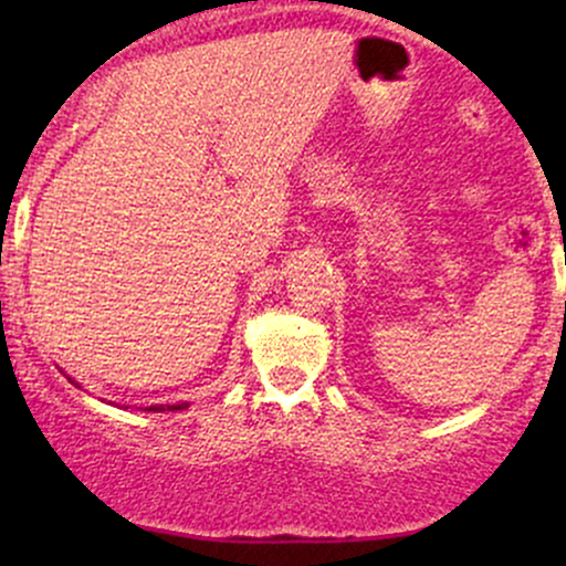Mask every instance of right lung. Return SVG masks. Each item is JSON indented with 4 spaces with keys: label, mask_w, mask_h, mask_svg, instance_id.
Returning a JSON list of instances; mask_svg holds the SVG:
<instances>
[{
    "label": "right lung",
    "mask_w": 566,
    "mask_h": 566,
    "mask_svg": "<svg viewBox=\"0 0 566 566\" xmlns=\"http://www.w3.org/2000/svg\"><path fill=\"white\" fill-rule=\"evenodd\" d=\"M69 382H74V378H69ZM74 386H80V382H74ZM188 401H178V405H151V407H140L146 409V412H170V409H186Z\"/></svg>",
    "instance_id": "right-lung-1"
}]
</instances>
